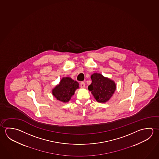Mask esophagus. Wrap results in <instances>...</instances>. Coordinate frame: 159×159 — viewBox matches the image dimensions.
Returning <instances> with one entry per match:
<instances>
[{"mask_svg": "<svg viewBox=\"0 0 159 159\" xmlns=\"http://www.w3.org/2000/svg\"><path fill=\"white\" fill-rule=\"evenodd\" d=\"M80 87L81 88H84L85 87V85L84 82H81L80 83Z\"/></svg>", "mask_w": 159, "mask_h": 159, "instance_id": "obj_1", "label": "esophagus"}]
</instances>
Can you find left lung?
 <instances>
[{
    "label": "left lung",
    "mask_w": 159,
    "mask_h": 159,
    "mask_svg": "<svg viewBox=\"0 0 159 159\" xmlns=\"http://www.w3.org/2000/svg\"><path fill=\"white\" fill-rule=\"evenodd\" d=\"M90 78L92 83L88 86V89L95 100L99 103L108 102L116 90L114 81L104 76L100 73H94Z\"/></svg>",
    "instance_id": "8db88e82"
}]
</instances>
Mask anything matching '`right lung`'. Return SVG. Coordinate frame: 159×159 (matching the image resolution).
Instances as JSON below:
<instances>
[{
    "label": "right lung",
    "instance_id": "obj_1",
    "mask_svg": "<svg viewBox=\"0 0 159 159\" xmlns=\"http://www.w3.org/2000/svg\"><path fill=\"white\" fill-rule=\"evenodd\" d=\"M79 88V84L76 81L74 80L70 77H64L60 81L59 84L52 90V93L57 100L67 103L75 94L76 90Z\"/></svg>",
    "mask_w": 159,
    "mask_h": 159
}]
</instances>
